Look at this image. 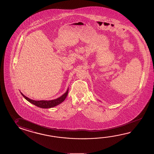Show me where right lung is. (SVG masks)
Returning a JSON list of instances; mask_svg holds the SVG:
<instances>
[{"label":"right lung","mask_w":154,"mask_h":154,"mask_svg":"<svg viewBox=\"0 0 154 154\" xmlns=\"http://www.w3.org/2000/svg\"><path fill=\"white\" fill-rule=\"evenodd\" d=\"M20 93H21V94H22V96L24 97V98L29 101V103H31V104H33L35 106L42 108V109H49V108H51V107L56 106L57 105L61 104V103H63V101L65 100V99H66V97L69 93V88L67 89V91L63 94V95H61V97L57 98V99H54V100H33L26 97L25 95L22 94L21 91H20Z\"/></svg>","instance_id":"right-lung-1"}]
</instances>
